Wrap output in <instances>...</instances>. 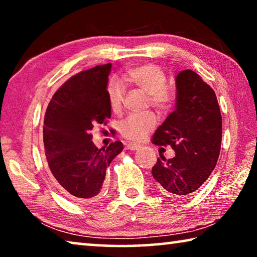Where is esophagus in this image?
<instances>
[{
  "mask_svg": "<svg viewBox=\"0 0 257 257\" xmlns=\"http://www.w3.org/2000/svg\"><path fill=\"white\" fill-rule=\"evenodd\" d=\"M127 149L130 151H137L141 149V146L137 144H134V143H129V144H127Z\"/></svg>",
  "mask_w": 257,
  "mask_h": 257,
  "instance_id": "obj_1",
  "label": "esophagus"
}]
</instances>
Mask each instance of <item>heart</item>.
<instances>
[{"label":"heart","instance_id":"heart-1","mask_svg":"<svg viewBox=\"0 0 257 257\" xmlns=\"http://www.w3.org/2000/svg\"><path fill=\"white\" fill-rule=\"evenodd\" d=\"M123 80L136 86L149 94L151 105L159 110H168L172 103L171 90L165 86L167 77L159 66L153 63L134 67L124 73ZM124 86L118 79H111L106 86L107 101L113 112H120L124 97ZM156 124V118L152 113L133 114L121 124V134L133 142H142Z\"/></svg>","mask_w":257,"mask_h":257}]
</instances>
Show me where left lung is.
<instances>
[{
  "label": "left lung",
  "mask_w": 257,
  "mask_h": 257,
  "mask_svg": "<svg viewBox=\"0 0 257 257\" xmlns=\"http://www.w3.org/2000/svg\"><path fill=\"white\" fill-rule=\"evenodd\" d=\"M175 111L156 129L155 145H170L176 155H163L152 175L169 196L196 191L214 170L222 139V118L216 95L196 72L182 70L176 77Z\"/></svg>",
  "instance_id": "left-lung-1"
}]
</instances>
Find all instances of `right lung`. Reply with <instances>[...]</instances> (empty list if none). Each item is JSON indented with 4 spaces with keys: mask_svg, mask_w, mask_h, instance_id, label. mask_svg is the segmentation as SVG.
<instances>
[{
    "mask_svg": "<svg viewBox=\"0 0 257 257\" xmlns=\"http://www.w3.org/2000/svg\"><path fill=\"white\" fill-rule=\"evenodd\" d=\"M112 64L71 77L46 108L43 141L51 175L69 198L94 201L103 189L106 168L123 150L116 141L97 149L90 132L111 118L106 86Z\"/></svg>",
    "mask_w": 257,
    "mask_h": 257,
    "instance_id": "obj_1",
    "label": "right lung"
}]
</instances>
